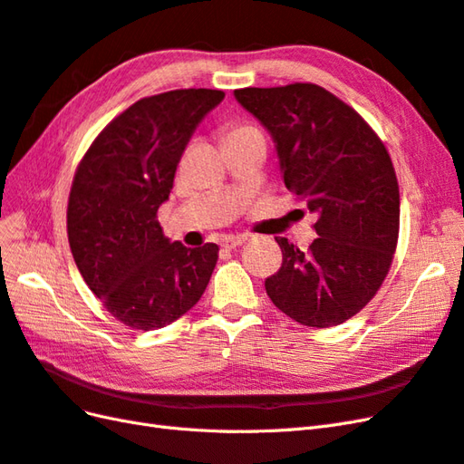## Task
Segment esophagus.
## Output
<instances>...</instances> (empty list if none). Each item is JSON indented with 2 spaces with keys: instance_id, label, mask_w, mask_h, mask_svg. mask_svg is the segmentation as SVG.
Here are the masks:
<instances>
[{
  "instance_id": "1",
  "label": "esophagus",
  "mask_w": 464,
  "mask_h": 464,
  "mask_svg": "<svg viewBox=\"0 0 464 464\" xmlns=\"http://www.w3.org/2000/svg\"><path fill=\"white\" fill-rule=\"evenodd\" d=\"M247 242V236H227L222 240V246L224 247H228V249H234V247H237V246H242V244H246Z\"/></svg>"
}]
</instances>
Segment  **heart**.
I'll return each instance as SVG.
<instances>
[{"label":"heart","mask_w":464,"mask_h":464,"mask_svg":"<svg viewBox=\"0 0 464 464\" xmlns=\"http://www.w3.org/2000/svg\"><path fill=\"white\" fill-rule=\"evenodd\" d=\"M249 131H257V130L249 128V125H237V128H232V130L228 131L227 139H230V137H236V135H242V133H249Z\"/></svg>","instance_id":"obj_1"}]
</instances>
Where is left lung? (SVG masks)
I'll use <instances>...</instances> for the list:
<instances>
[{
  "label": "left lung",
  "mask_w": 464,
  "mask_h": 464,
  "mask_svg": "<svg viewBox=\"0 0 464 464\" xmlns=\"http://www.w3.org/2000/svg\"><path fill=\"white\" fill-rule=\"evenodd\" d=\"M234 96L271 133L285 186L317 218L307 251L275 237L283 266L265 280L266 296L302 325H341L375 296L397 249L401 199L389 152L354 108L314 82Z\"/></svg>",
  "instance_id": "left-lung-1"
}]
</instances>
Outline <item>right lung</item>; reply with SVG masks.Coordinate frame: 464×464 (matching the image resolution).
I'll use <instances>...</instances> for the list:
<instances>
[{"instance_id": "right-lung-1", "label": "right lung", "mask_w": 464, "mask_h": 464, "mask_svg": "<svg viewBox=\"0 0 464 464\" xmlns=\"http://www.w3.org/2000/svg\"><path fill=\"white\" fill-rule=\"evenodd\" d=\"M213 89L147 96L101 131L79 162L67 237L81 276L123 325H170L199 302L218 246L170 242L157 220L199 121L222 102Z\"/></svg>"}]
</instances>
